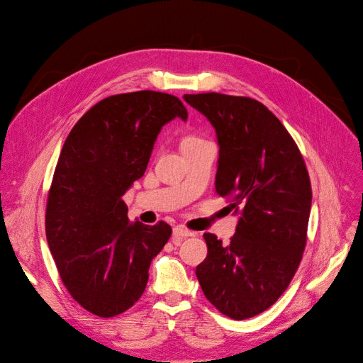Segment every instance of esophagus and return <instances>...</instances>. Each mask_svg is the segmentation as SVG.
<instances>
[{
	"label": "esophagus",
	"mask_w": 363,
	"mask_h": 363,
	"mask_svg": "<svg viewBox=\"0 0 363 363\" xmlns=\"http://www.w3.org/2000/svg\"><path fill=\"white\" fill-rule=\"evenodd\" d=\"M195 233L184 228V227H175L172 230V238H174V242L178 244L179 241H182V238H186V237H194Z\"/></svg>",
	"instance_id": "34e87169"
}]
</instances>
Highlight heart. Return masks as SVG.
<instances>
[{
  "mask_svg": "<svg viewBox=\"0 0 363 363\" xmlns=\"http://www.w3.org/2000/svg\"><path fill=\"white\" fill-rule=\"evenodd\" d=\"M201 139L196 136H185L181 142V145H188V143H194V142H199Z\"/></svg>",
  "mask_w": 363,
  "mask_h": 363,
  "instance_id": "heart-1",
  "label": "heart"
}]
</instances>
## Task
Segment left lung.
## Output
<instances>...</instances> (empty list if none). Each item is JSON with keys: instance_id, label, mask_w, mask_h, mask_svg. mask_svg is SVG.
Returning <instances> with one entry per match:
<instances>
[{"instance_id": "8db88e82", "label": "left lung", "mask_w": 363, "mask_h": 363, "mask_svg": "<svg viewBox=\"0 0 363 363\" xmlns=\"http://www.w3.org/2000/svg\"><path fill=\"white\" fill-rule=\"evenodd\" d=\"M216 129V191L231 196L235 234L208 247L195 274L218 310L244 320L264 312L287 289L306 245L312 188L301 153L281 122L251 97L184 94Z\"/></svg>"}]
</instances>
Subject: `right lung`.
Returning <instances> with one entry per match:
<instances>
[{"mask_svg":"<svg viewBox=\"0 0 363 363\" xmlns=\"http://www.w3.org/2000/svg\"><path fill=\"white\" fill-rule=\"evenodd\" d=\"M182 101L140 90L100 100L69 133L45 210V235L72 297L100 318L118 316L143 294L150 262L171 227L130 223L122 196L143 177L153 143Z\"/></svg>","mask_w":363,"mask_h":363,"instance_id":"1","label":"right lung"}]
</instances>
